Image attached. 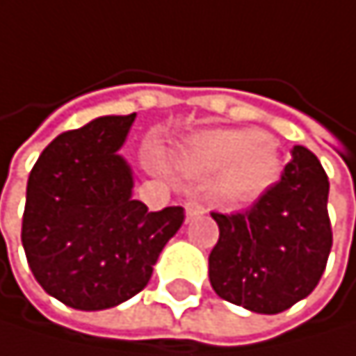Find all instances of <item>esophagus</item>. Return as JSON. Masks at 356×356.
<instances>
[{"mask_svg":"<svg viewBox=\"0 0 356 356\" xmlns=\"http://www.w3.org/2000/svg\"><path fill=\"white\" fill-rule=\"evenodd\" d=\"M202 211H204V207H202V204H200L198 200H188V202H186V218H188V220L200 216Z\"/></svg>","mask_w":356,"mask_h":356,"instance_id":"obj_1","label":"esophagus"}]
</instances>
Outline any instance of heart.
<instances>
[{"mask_svg":"<svg viewBox=\"0 0 356 356\" xmlns=\"http://www.w3.org/2000/svg\"><path fill=\"white\" fill-rule=\"evenodd\" d=\"M194 177L218 175L216 192L226 202H250L267 192L282 172L273 140L256 130H211L196 134L181 158Z\"/></svg>","mask_w":356,"mask_h":356,"instance_id":"obj_1","label":"heart"}]
</instances>
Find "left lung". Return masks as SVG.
<instances>
[{"instance_id":"1","label":"left lung","mask_w":356,"mask_h":356,"mask_svg":"<svg viewBox=\"0 0 356 356\" xmlns=\"http://www.w3.org/2000/svg\"><path fill=\"white\" fill-rule=\"evenodd\" d=\"M291 154L280 181L248 211L211 213L220 226L209 254L213 291L256 314H280L305 299L333 245L327 172L309 149L297 145Z\"/></svg>"}]
</instances>
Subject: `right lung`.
Instances as JSON below:
<instances>
[{"mask_svg": "<svg viewBox=\"0 0 356 356\" xmlns=\"http://www.w3.org/2000/svg\"><path fill=\"white\" fill-rule=\"evenodd\" d=\"M134 117H98L59 134L29 172L27 263L51 297L74 309H106L138 295L186 218L184 207L149 211L132 198V168L119 149Z\"/></svg>", "mask_w": 356, "mask_h": 356, "instance_id": "add662e5", "label": "right lung"}]
</instances>
